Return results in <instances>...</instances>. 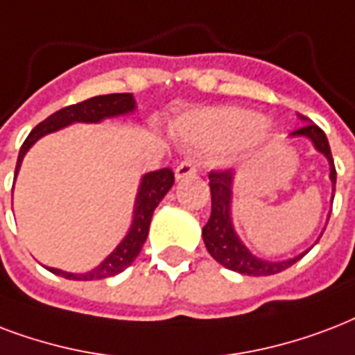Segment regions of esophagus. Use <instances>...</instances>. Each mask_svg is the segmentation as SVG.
<instances>
[{
	"instance_id": "34e87169",
	"label": "esophagus",
	"mask_w": 355,
	"mask_h": 355,
	"mask_svg": "<svg viewBox=\"0 0 355 355\" xmlns=\"http://www.w3.org/2000/svg\"><path fill=\"white\" fill-rule=\"evenodd\" d=\"M196 174V164L191 159H187L183 163L178 164L175 168V180H183V178H189V175Z\"/></svg>"
}]
</instances>
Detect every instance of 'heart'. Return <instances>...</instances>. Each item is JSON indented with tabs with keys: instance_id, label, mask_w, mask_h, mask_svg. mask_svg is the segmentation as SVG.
<instances>
[{
	"instance_id": "heart-1",
	"label": "heart",
	"mask_w": 355,
	"mask_h": 355,
	"mask_svg": "<svg viewBox=\"0 0 355 355\" xmlns=\"http://www.w3.org/2000/svg\"><path fill=\"white\" fill-rule=\"evenodd\" d=\"M259 125V116L254 112L243 109H224L183 118L178 122L175 129L187 142L194 146L226 148L248 139L255 131H265V125Z\"/></svg>"
}]
</instances>
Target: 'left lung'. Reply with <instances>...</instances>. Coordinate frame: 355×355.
<instances>
[{"label": "left lung", "instance_id": "left-lung-1", "mask_svg": "<svg viewBox=\"0 0 355 355\" xmlns=\"http://www.w3.org/2000/svg\"><path fill=\"white\" fill-rule=\"evenodd\" d=\"M304 125L291 133V137H306L313 142L317 152H320L329 163V180H331V192L335 194V181H337V172H335L334 157L329 150L328 137L322 129L306 118L304 114H298ZM235 174L233 170H213L209 174V187H211V216L207 224L203 226L202 237L205 243V248L211 254V257L218 261L222 266L230 270H235L239 274L246 276H272L277 272L287 270L296 261H300L304 254L291 257L285 261H266L255 257L243 241L239 239L232 220V189ZM331 194V202H334ZM331 213V211H329ZM329 220V215H328Z\"/></svg>", "mask_w": 355, "mask_h": 355}]
</instances>
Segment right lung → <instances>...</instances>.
I'll return each mask as SVG.
<instances>
[{"label":"right lung","mask_w":355,"mask_h":355,"mask_svg":"<svg viewBox=\"0 0 355 355\" xmlns=\"http://www.w3.org/2000/svg\"><path fill=\"white\" fill-rule=\"evenodd\" d=\"M135 107L137 105H135L133 94H105L96 96V98L85 100L81 103H76V105H68L64 109H60V111L53 112L51 116H48L44 122L38 123L37 128L29 133L26 142L21 144L18 161H16L15 180L21 166V161L26 157V153L29 152V148L38 139H42L44 135L59 131V129L76 122L98 123L101 120H105V118L129 114V112L135 111ZM172 185H174V172L170 168H161L142 175L139 192H137V200H135L133 222H131L128 235L122 239V243L118 244L116 248L112 250L111 254L107 255L105 259L101 261L96 268L85 272V274H73V272H64L59 270V268H51V266L49 268L46 266V268L57 274V276H62L66 279H76V282L105 279V277L116 276V274L123 272L137 259V255L142 250V244L146 243L153 211L159 205V202L166 196V192L172 189Z\"/></svg>","instance_id":"right-lung-1"}]
</instances>
